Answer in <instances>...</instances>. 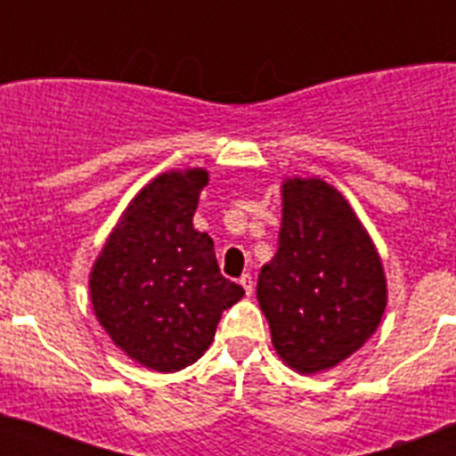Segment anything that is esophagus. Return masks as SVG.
Wrapping results in <instances>:
<instances>
[{
    "instance_id": "34e87169",
    "label": "esophagus",
    "mask_w": 456,
    "mask_h": 456,
    "mask_svg": "<svg viewBox=\"0 0 456 456\" xmlns=\"http://www.w3.org/2000/svg\"><path fill=\"white\" fill-rule=\"evenodd\" d=\"M240 285H241V288H244V292L251 294L253 292V278H251V273H241Z\"/></svg>"
}]
</instances>
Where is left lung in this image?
Returning <instances> with one entry per match:
<instances>
[{"mask_svg":"<svg viewBox=\"0 0 456 456\" xmlns=\"http://www.w3.org/2000/svg\"><path fill=\"white\" fill-rule=\"evenodd\" d=\"M278 248L257 276V304L278 358L299 374L333 370L363 347L388 304L384 263L333 184L283 178Z\"/></svg>","mask_w":456,"mask_h":456,"instance_id":"left-lung-1","label":"left lung"}]
</instances>
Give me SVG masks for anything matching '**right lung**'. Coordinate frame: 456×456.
I'll list each match as a JSON object with an SVG mask.
<instances>
[{"label":"right lung","mask_w":456,"mask_h":456,"mask_svg":"<svg viewBox=\"0 0 456 456\" xmlns=\"http://www.w3.org/2000/svg\"><path fill=\"white\" fill-rule=\"evenodd\" d=\"M208 168L159 173L136 191L100 248L88 292L95 320L139 365L178 372L215 340L244 289L221 276L215 241L193 228Z\"/></svg>","instance_id":"right-lung-1"}]
</instances>
